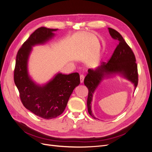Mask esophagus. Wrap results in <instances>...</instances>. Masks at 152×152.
<instances>
[{"mask_svg": "<svg viewBox=\"0 0 152 152\" xmlns=\"http://www.w3.org/2000/svg\"><path fill=\"white\" fill-rule=\"evenodd\" d=\"M80 82H81V83H82V82H84V75H82V74H81V75H80Z\"/></svg>", "mask_w": 152, "mask_h": 152, "instance_id": "1", "label": "esophagus"}]
</instances>
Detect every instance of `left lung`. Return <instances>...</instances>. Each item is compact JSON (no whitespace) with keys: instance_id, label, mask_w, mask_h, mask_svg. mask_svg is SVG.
<instances>
[{"instance_id":"1","label":"left lung","mask_w":152,"mask_h":152,"mask_svg":"<svg viewBox=\"0 0 152 152\" xmlns=\"http://www.w3.org/2000/svg\"><path fill=\"white\" fill-rule=\"evenodd\" d=\"M112 39L117 40L118 44L108 62H103L102 65L95 70L89 69L88 73L84 79V84L88 89L87 105L90 115L94 116L91 112V101L93 94L103 77L115 73H120L127 79L134 83L135 88L138 84V72L136 63L135 55L131 48L124 40L122 36L115 30L108 28Z\"/></svg>"}]
</instances>
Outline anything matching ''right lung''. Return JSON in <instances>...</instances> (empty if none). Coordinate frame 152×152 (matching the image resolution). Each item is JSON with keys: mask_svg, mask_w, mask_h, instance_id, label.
<instances>
[{"mask_svg": "<svg viewBox=\"0 0 152 152\" xmlns=\"http://www.w3.org/2000/svg\"><path fill=\"white\" fill-rule=\"evenodd\" d=\"M57 30L45 27L35 30L18 50L14 70V81L22 104L35 115L44 119L60 115L73 89L80 84V76L77 72L69 75L58 73L53 80L42 87L35 85L28 77L27 60L31 46L48 40L54 35L53 31Z\"/></svg>", "mask_w": 152, "mask_h": 152, "instance_id": "obj_1", "label": "right lung"}]
</instances>
